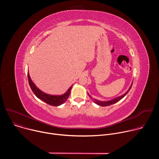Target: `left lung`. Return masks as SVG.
Returning a JSON list of instances; mask_svg holds the SVG:
<instances>
[{
    "label": "left lung",
    "instance_id": "left-lung-1",
    "mask_svg": "<svg viewBox=\"0 0 159 159\" xmlns=\"http://www.w3.org/2000/svg\"><path fill=\"white\" fill-rule=\"evenodd\" d=\"M132 85H133V84H131V86L129 87V89L127 90V92H126L123 95H122V96H119V97H118V98H115V99H111V100H110V101H98V100H96V99H94L93 101H94V102L96 104H97L99 105V106H110V105H111V104H115V103H116V102L120 101L121 99H123V98L128 94V93L129 91V90L131 89V87H132ZM89 96H90V98H91V97H90V95H89Z\"/></svg>",
    "mask_w": 159,
    "mask_h": 159
}]
</instances>
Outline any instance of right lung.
Returning a JSON list of instances; mask_svg holds the SVG:
<instances>
[{"label":"right lung","instance_id":"add662e5","mask_svg":"<svg viewBox=\"0 0 159 159\" xmlns=\"http://www.w3.org/2000/svg\"><path fill=\"white\" fill-rule=\"evenodd\" d=\"M28 81H29V84L30 85V87L33 93L35 94V96L38 99H41V101L47 103L49 105L53 106H60L63 104L66 101L68 98L69 97V95L70 94V90L72 89V86H71L69 89H68L67 91L62 95H60V96L50 95L42 92L41 90H39L35 85V84L31 80L28 72Z\"/></svg>","mask_w":159,"mask_h":159}]
</instances>
